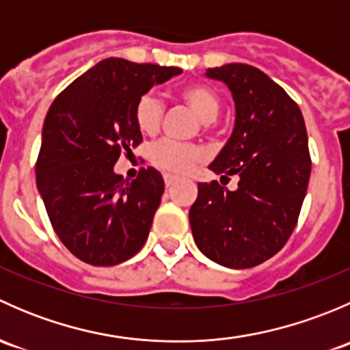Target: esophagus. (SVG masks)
<instances>
[{"mask_svg":"<svg viewBox=\"0 0 350 350\" xmlns=\"http://www.w3.org/2000/svg\"><path fill=\"white\" fill-rule=\"evenodd\" d=\"M164 183H165V188H171V186L176 183V179L172 178V176L165 174V176H164Z\"/></svg>","mask_w":350,"mask_h":350,"instance_id":"esophagus-1","label":"esophagus"}]
</instances>
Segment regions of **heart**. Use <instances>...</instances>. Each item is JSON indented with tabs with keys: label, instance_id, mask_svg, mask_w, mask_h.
<instances>
[{
	"label": "heart",
	"instance_id": "b5f03b06",
	"mask_svg": "<svg viewBox=\"0 0 350 350\" xmlns=\"http://www.w3.org/2000/svg\"><path fill=\"white\" fill-rule=\"evenodd\" d=\"M179 98L196 113L203 123L213 122L221 108L220 94L208 84L191 83L179 90ZM135 123L142 133L157 132L162 116V101L152 93L139 98L135 105ZM150 161L171 176H186L204 159V150L193 144H179L174 140H159L150 147Z\"/></svg>",
	"mask_w": 350,
	"mask_h": 350
}]
</instances>
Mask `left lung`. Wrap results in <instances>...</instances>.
<instances>
[{"label":"left lung","mask_w":350,"mask_h":350,"mask_svg":"<svg viewBox=\"0 0 350 350\" xmlns=\"http://www.w3.org/2000/svg\"><path fill=\"white\" fill-rule=\"evenodd\" d=\"M206 77L227 84L235 101L234 132L210 169L237 174L239 186L200 183L189 224L208 259L247 269L280 252L295 230L312 172L308 135L298 105L257 67L225 64Z\"/></svg>","instance_id":"1"}]
</instances>
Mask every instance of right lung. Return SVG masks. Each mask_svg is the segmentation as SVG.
Here are the masks:
<instances>
[{"label":"right lung","instance_id":"obj_1","mask_svg":"<svg viewBox=\"0 0 350 350\" xmlns=\"http://www.w3.org/2000/svg\"><path fill=\"white\" fill-rule=\"evenodd\" d=\"M181 72L109 57L72 81L49 108L37 188L55 234L77 259L115 266L146 243L164 179L147 167L126 181L113 165L142 142L133 116L139 98Z\"/></svg>","mask_w":350,"mask_h":350}]
</instances>
